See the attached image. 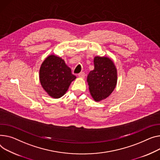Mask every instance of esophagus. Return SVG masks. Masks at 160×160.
<instances>
[{
	"label": "esophagus",
	"mask_w": 160,
	"mask_h": 160,
	"mask_svg": "<svg viewBox=\"0 0 160 160\" xmlns=\"http://www.w3.org/2000/svg\"><path fill=\"white\" fill-rule=\"evenodd\" d=\"M78 77H79L80 78H84L85 77H86V74H85V72H80V73L78 74Z\"/></svg>",
	"instance_id": "1"
}]
</instances>
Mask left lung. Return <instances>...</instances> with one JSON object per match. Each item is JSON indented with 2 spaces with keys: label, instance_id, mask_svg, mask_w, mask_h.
I'll return each mask as SVG.
<instances>
[{
  "label": "left lung",
  "instance_id": "obj_1",
  "mask_svg": "<svg viewBox=\"0 0 160 160\" xmlns=\"http://www.w3.org/2000/svg\"><path fill=\"white\" fill-rule=\"evenodd\" d=\"M94 69L91 71L87 81L92 98L99 102L108 98L117 83V71L113 62L108 57H95Z\"/></svg>",
  "mask_w": 160,
  "mask_h": 160
}]
</instances>
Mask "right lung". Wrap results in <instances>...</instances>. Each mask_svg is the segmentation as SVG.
Segmentation results:
<instances>
[{
    "label": "right lung",
    "mask_w": 160,
    "mask_h": 160,
    "mask_svg": "<svg viewBox=\"0 0 160 160\" xmlns=\"http://www.w3.org/2000/svg\"><path fill=\"white\" fill-rule=\"evenodd\" d=\"M39 74L42 88L54 98L62 97L77 78L64 60L53 55L48 57L42 63Z\"/></svg>",
    "instance_id": "obj_1"
}]
</instances>
